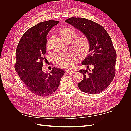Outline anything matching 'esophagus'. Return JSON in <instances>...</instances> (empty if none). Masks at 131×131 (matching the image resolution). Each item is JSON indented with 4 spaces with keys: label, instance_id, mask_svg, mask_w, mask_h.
I'll return each instance as SVG.
<instances>
[{
    "label": "esophagus",
    "instance_id": "esophagus-1",
    "mask_svg": "<svg viewBox=\"0 0 131 131\" xmlns=\"http://www.w3.org/2000/svg\"><path fill=\"white\" fill-rule=\"evenodd\" d=\"M75 70H67V73H68V74H74L75 73Z\"/></svg>",
    "mask_w": 131,
    "mask_h": 131
}]
</instances>
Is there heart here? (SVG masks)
<instances>
[{"label": "heart", "instance_id": "heart-1", "mask_svg": "<svg viewBox=\"0 0 131 131\" xmlns=\"http://www.w3.org/2000/svg\"><path fill=\"white\" fill-rule=\"evenodd\" d=\"M62 39L65 41L70 42L77 36V31L70 28H64L59 33ZM90 43L89 39L85 36L78 37L75 39L72 43V47L80 57H83L88 52ZM58 65L62 68H70L76 61V56L74 53L70 52L59 56L55 59Z\"/></svg>", "mask_w": 131, "mask_h": 131}]
</instances>
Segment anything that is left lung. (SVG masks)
Segmentation results:
<instances>
[{
  "label": "left lung",
  "mask_w": 131,
  "mask_h": 131,
  "mask_svg": "<svg viewBox=\"0 0 131 131\" xmlns=\"http://www.w3.org/2000/svg\"><path fill=\"white\" fill-rule=\"evenodd\" d=\"M65 21L81 31L90 43L89 53L81 63L87 69L78 71L84 75L78 88L90 94L102 92L109 86L115 75L116 52L112 39L103 27L91 20L71 17Z\"/></svg>",
  "instance_id": "left-lung-1"
}]
</instances>
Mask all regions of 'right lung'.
<instances>
[{"mask_svg": "<svg viewBox=\"0 0 131 131\" xmlns=\"http://www.w3.org/2000/svg\"><path fill=\"white\" fill-rule=\"evenodd\" d=\"M59 21L42 22L27 30L22 35L16 51L15 69L26 88L40 97L51 95L60 84L64 74L63 69L53 67L50 73L42 68L46 50V36Z\"/></svg>", "mask_w": 131, "mask_h": 131, "instance_id": "1", "label": "right lung"}]
</instances>
